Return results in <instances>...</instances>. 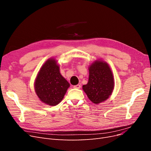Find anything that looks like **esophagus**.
Wrapping results in <instances>:
<instances>
[{"label":"esophagus","instance_id":"esophagus-1","mask_svg":"<svg viewBox=\"0 0 151 151\" xmlns=\"http://www.w3.org/2000/svg\"><path fill=\"white\" fill-rule=\"evenodd\" d=\"M74 88H76V89H80V88H81V85H79V84L75 85V86H74Z\"/></svg>","mask_w":151,"mask_h":151}]
</instances>
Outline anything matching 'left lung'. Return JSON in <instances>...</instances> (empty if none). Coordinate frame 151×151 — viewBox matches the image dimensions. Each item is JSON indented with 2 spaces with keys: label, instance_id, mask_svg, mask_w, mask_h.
Instances as JSON below:
<instances>
[{
  "label": "left lung",
  "instance_id": "1",
  "mask_svg": "<svg viewBox=\"0 0 151 151\" xmlns=\"http://www.w3.org/2000/svg\"><path fill=\"white\" fill-rule=\"evenodd\" d=\"M89 80L83 89L94 104L106 100L114 89V78L110 67L102 60H96L89 67Z\"/></svg>",
  "mask_w": 151,
  "mask_h": 151
}]
</instances>
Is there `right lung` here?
<instances>
[{"label":"right lung","mask_w":151,"mask_h":151,"mask_svg":"<svg viewBox=\"0 0 151 151\" xmlns=\"http://www.w3.org/2000/svg\"><path fill=\"white\" fill-rule=\"evenodd\" d=\"M70 84L60 73L53 58H49L41 67L35 82V89L43 103L55 106L63 99Z\"/></svg>","instance_id":"1"}]
</instances>
